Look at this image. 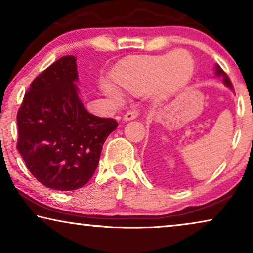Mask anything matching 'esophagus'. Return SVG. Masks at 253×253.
I'll return each mask as SVG.
<instances>
[{"label": "esophagus", "mask_w": 253, "mask_h": 253, "mask_svg": "<svg viewBox=\"0 0 253 253\" xmlns=\"http://www.w3.org/2000/svg\"><path fill=\"white\" fill-rule=\"evenodd\" d=\"M138 116V110L137 109H132V110H129V112H126L124 114L123 116V121L124 122H127V121H132L136 119Z\"/></svg>", "instance_id": "esophagus-1"}]
</instances>
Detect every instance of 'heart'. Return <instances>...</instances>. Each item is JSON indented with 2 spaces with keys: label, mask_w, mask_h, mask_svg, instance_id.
<instances>
[{
  "label": "heart",
  "mask_w": 253,
  "mask_h": 253,
  "mask_svg": "<svg viewBox=\"0 0 253 253\" xmlns=\"http://www.w3.org/2000/svg\"><path fill=\"white\" fill-rule=\"evenodd\" d=\"M193 74V61L184 50L167 55L133 56L121 61L113 70V81L100 83V89L113 102L123 101L122 89L140 93L150 87L158 100L168 99L188 84Z\"/></svg>",
  "instance_id": "1"
}]
</instances>
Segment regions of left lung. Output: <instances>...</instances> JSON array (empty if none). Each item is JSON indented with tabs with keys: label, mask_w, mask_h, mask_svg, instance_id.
Instances as JSON below:
<instances>
[{
	"label": "left lung",
	"mask_w": 253,
	"mask_h": 253,
	"mask_svg": "<svg viewBox=\"0 0 253 253\" xmlns=\"http://www.w3.org/2000/svg\"><path fill=\"white\" fill-rule=\"evenodd\" d=\"M214 71H215V72H214V75H215V77H219V78L222 79L223 85L226 86V87L229 88V89H231V91H234L233 85H231L229 78H228V76H227L226 74H224V71L222 70V69L220 68L219 64L214 65Z\"/></svg>",
	"instance_id": "left-lung-1"
}]
</instances>
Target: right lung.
<instances>
[{
	"label": "right lung",
	"instance_id": "add662e5",
	"mask_svg": "<svg viewBox=\"0 0 253 253\" xmlns=\"http://www.w3.org/2000/svg\"><path fill=\"white\" fill-rule=\"evenodd\" d=\"M77 83L75 56H63L32 82L17 115V150L26 167L58 191L77 190L91 179L107 137L119 126L86 110Z\"/></svg>",
	"mask_w": 253,
	"mask_h": 253
}]
</instances>
